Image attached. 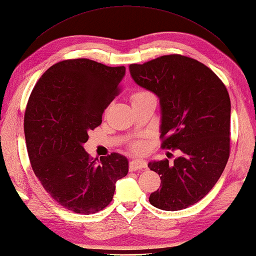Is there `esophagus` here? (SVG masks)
<instances>
[{"label":"esophagus","instance_id":"34e87169","mask_svg":"<svg viewBox=\"0 0 256 256\" xmlns=\"http://www.w3.org/2000/svg\"><path fill=\"white\" fill-rule=\"evenodd\" d=\"M148 164L144 160H132L129 163V170L130 171H138V170L146 168Z\"/></svg>","mask_w":256,"mask_h":256}]
</instances>
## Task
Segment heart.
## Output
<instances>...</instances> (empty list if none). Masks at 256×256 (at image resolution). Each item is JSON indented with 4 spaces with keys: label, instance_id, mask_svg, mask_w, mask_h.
Masks as SVG:
<instances>
[{
    "label": "heart",
    "instance_id": "heart-1",
    "mask_svg": "<svg viewBox=\"0 0 256 256\" xmlns=\"http://www.w3.org/2000/svg\"><path fill=\"white\" fill-rule=\"evenodd\" d=\"M150 96H153V95L148 92V90H138V92L132 94V103H134V102H138V100H141L146 98H150ZM129 150L134 153H142L144 150V142L142 141H136V142L129 146Z\"/></svg>",
    "mask_w": 256,
    "mask_h": 256
}]
</instances>
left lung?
<instances>
[{
  "mask_svg": "<svg viewBox=\"0 0 256 256\" xmlns=\"http://www.w3.org/2000/svg\"><path fill=\"white\" fill-rule=\"evenodd\" d=\"M130 74L160 98L161 148L180 156L148 166L161 178L149 202L176 212L205 197L217 183L230 156L231 103L226 85L207 66L182 54L132 64Z\"/></svg>",
  "mask_w": 256,
  "mask_h": 256,
  "instance_id": "1",
  "label": "left lung"
}]
</instances>
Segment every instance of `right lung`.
<instances>
[{"instance_id":"obj_1","label":"right lung","mask_w":256,"mask_h":256,"mask_svg":"<svg viewBox=\"0 0 256 256\" xmlns=\"http://www.w3.org/2000/svg\"><path fill=\"white\" fill-rule=\"evenodd\" d=\"M124 72V66L64 60L44 73L28 98L24 132L32 168L48 194L73 212L103 210L128 173L124 156L112 152L98 161L83 148L120 92Z\"/></svg>"}]
</instances>
